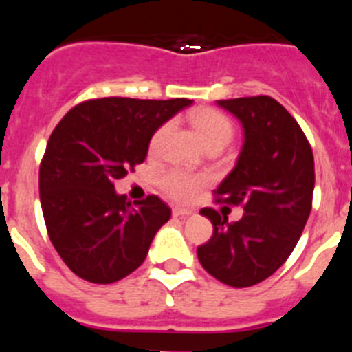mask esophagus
Returning a JSON list of instances; mask_svg holds the SVG:
<instances>
[{
    "label": "esophagus",
    "mask_w": 352,
    "mask_h": 352,
    "mask_svg": "<svg viewBox=\"0 0 352 352\" xmlns=\"http://www.w3.org/2000/svg\"><path fill=\"white\" fill-rule=\"evenodd\" d=\"M173 214L174 217H188V214H192V210H185V208H179V206H174L173 208Z\"/></svg>",
    "instance_id": "esophagus-1"
}]
</instances>
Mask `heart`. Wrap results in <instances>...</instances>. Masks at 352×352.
Wrapping results in <instances>:
<instances>
[{"label": "heart", "mask_w": 352, "mask_h": 352, "mask_svg": "<svg viewBox=\"0 0 352 352\" xmlns=\"http://www.w3.org/2000/svg\"><path fill=\"white\" fill-rule=\"evenodd\" d=\"M190 120L206 148H223L231 142L232 135H234V126H232L231 120L214 109H197L190 116ZM166 130L167 125H164L155 132L153 139H151V148L158 144L162 133ZM203 182L204 179L201 176H195V174L186 173L183 169H169L158 176V186L162 190L166 192L169 197H173L174 201H182V203L190 201L195 190L203 185Z\"/></svg>", "instance_id": "1"}]
</instances>
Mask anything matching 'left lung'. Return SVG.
<instances>
[{
	"label": "left lung",
	"instance_id": "8db88e82",
	"mask_svg": "<svg viewBox=\"0 0 352 352\" xmlns=\"http://www.w3.org/2000/svg\"><path fill=\"white\" fill-rule=\"evenodd\" d=\"M243 125L236 167L213 192L217 203L243 206L238 222L213 208L201 214L213 236L197 247L199 263L222 284L250 287L280 268L312 210L314 153L298 121L266 95L217 100Z\"/></svg>",
	"mask_w": 352,
	"mask_h": 352
}]
</instances>
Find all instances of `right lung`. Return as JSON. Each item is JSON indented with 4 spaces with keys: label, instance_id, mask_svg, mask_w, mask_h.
<instances>
[{
    "label": "right lung",
    "instance_id": "add662e5",
    "mask_svg": "<svg viewBox=\"0 0 352 352\" xmlns=\"http://www.w3.org/2000/svg\"><path fill=\"white\" fill-rule=\"evenodd\" d=\"M192 100L93 98L72 107L52 130L38 188L49 238L72 272L113 284L144 263L170 219L158 195L130 203L114 182L142 164L153 133Z\"/></svg>",
    "mask_w": 352,
    "mask_h": 352
}]
</instances>
